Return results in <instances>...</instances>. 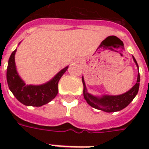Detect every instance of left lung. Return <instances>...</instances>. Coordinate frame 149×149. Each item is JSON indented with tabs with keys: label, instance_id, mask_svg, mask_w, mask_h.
I'll return each instance as SVG.
<instances>
[{
	"label": "left lung",
	"instance_id": "left-lung-1",
	"mask_svg": "<svg viewBox=\"0 0 149 149\" xmlns=\"http://www.w3.org/2000/svg\"><path fill=\"white\" fill-rule=\"evenodd\" d=\"M135 63L137 65V62L133 56ZM83 84H84V97L86 100L87 103L90 106L93 107L95 109L99 110H102L107 112H113L120 111L125 107H127L131 103V101L134 97L136 96V94L139 90V86H140V74H138L137 81L133 87L131 89L128 91L127 93L119 95V96H104L103 97H96L92 96L87 93V89L84 84V79H82Z\"/></svg>",
	"mask_w": 149,
	"mask_h": 149
}]
</instances>
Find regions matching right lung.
Returning <instances> with one entry per match:
<instances>
[{
	"label": "right lung",
	"mask_w": 149,
	"mask_h": 149,
	"mask_svg": "<svg viewBox=\"0 0 149 149\" xmlns=\"http://www.w3.org/2000/svg\"><path fill=\"white\" fill-rule=\"evenodd\" d=\"M12 52L7 68V82L9 89L21 103L27 106L40 107L55 98L58 93V82L68 67L59 72L52 81L42 85H26L18 76L15 65V52Z\"/></svg>",
	"instance_id": "add662e5"
}]
</instances>
